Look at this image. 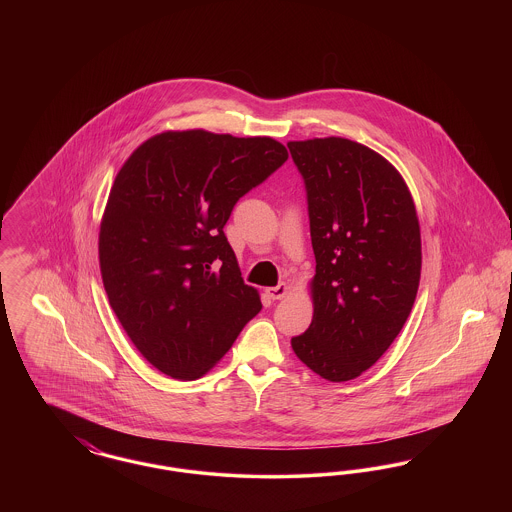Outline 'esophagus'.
<instances>
[{
  "instance_id": "34e87169",
  "label": "esophagus",
  "mask_w": 512,
  "mask_h": 512,
  "mask_svg": "<svg viewBox=\"0 0 512 512\" xmlns=\"http://www.w3.org/2000/svg\"><path fill=\"white\" fill-rule=\"evenodd\" d=\"M290 292V288L286 286V284H278V286H274V288H267V295L270 299H284L286 295Z\"/></svg>"
}]
</instances>
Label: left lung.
<instances>
[{"label": "left lung", "mask_w": 512, "mask_h": 512, "mask_svg": "<svg viewBox=\"0 0 512 512\" xmlns=\"http://www.w3.org/2000/svg\"><path fill=\"white\" fill-rule=\"evenodd\" d=\"M307 188L313 322L293 353L328 382L374 365L411 315L422 268L420 224L403 176L347 138L288 142Z\"/></svg>", "instance_id": "obj_1"}]
</instances>
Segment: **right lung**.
<instances>
[{
    "label": "right lung",
    "instance_id": "1",
    "mask_svg": "<svg viewBox=\"0 0 512 512\" xmlns=\"http://www.w3.org/2000/svg\"><path fill=\"white\" fill-rule=\"evenodd\" d=\"M286 159L268 136L195 128L155 134L124 161L99 226L101 280L124 332L163 374L201 378L261 311L222 228Z\"/></svg>",
    "mask_w": 512,
    "mask_h": 512
}]
</instances>
